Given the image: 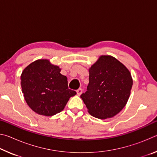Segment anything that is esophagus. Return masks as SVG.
Wrapping results in <instances>:
<instances>
[{"mask_svg":"<svg viewBox=\"0 0 157 157\" xmlns=\"http://www.w3.org/2000/svg\"><path fill=\"white\" fill-rule=\"evenodd\" d=\"M76 91H77V94H78V95H80L82 94V89L81 88H79L78 90H77Z\"/></svg>","mask_w":157,"mask_h":157,"instance_id":"34e87169","label":"esophagus"}]
</instances>
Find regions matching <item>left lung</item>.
<instances>
[{
	"mask_svg": "<svg viewBox=\"0 0 157 157\" xmlns=\"http://www.w3.org/2000/svg\"><path fill=\"white\" fill-rule=\"evenodd\" d=\"M133 84L125 66L111 56H101L89 68V83L80 97L91 116L112 118L126 105Z\"/></svg>",
	"mask_w": 157,
	"mask_h": 157,
	"instance_id": "left-lung-1",
	"label": "left lung"
}]
</instances>
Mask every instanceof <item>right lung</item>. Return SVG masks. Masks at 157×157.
I'll list each match as a JSON object with an SVG mask.
<instances>
[{"label": "right lung", "mask_w": 157, "mask_h": 157, "mask_svg": "<svg viewBox=\"0 0 157 157\" xmlns=\"http://www.w3.org/2000/svg\"><path fill=\"white\" fill-rule=\"evenodd\" d=\"M60 71L59 66L47 59L36 60L23 70L21 76L22 92L34 112L46 116L55 115L76 94L68 89L67 78Z\"/></svg>", "instance_id": "right-lung-1"}]
</instances>
